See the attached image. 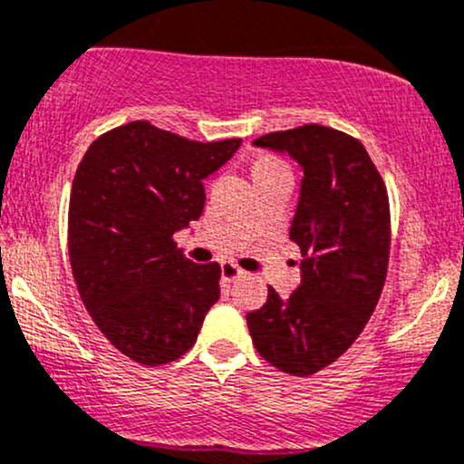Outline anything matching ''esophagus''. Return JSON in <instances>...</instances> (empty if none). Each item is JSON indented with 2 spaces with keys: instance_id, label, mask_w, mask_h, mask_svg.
Segmentation results:
<instances>
[{
  "instance_id": "obj_1",
  "label": "esophagus",
  "mask_w": 464,
  "mask_h": 464,
  "mask_svg": "<svg viewBox=\"0 0 464 464\" xmlns=\"http://www.w3.org/2000/svg\"><path fill=\"white\" fill-rule=\"evenodd\" d=\"M243 276H246V272H243L238 265H234V263H223L221 265V278L226 280V283H232V280L243 278Z\"/></svg>"
}]
</instances>
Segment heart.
<instances>
[{
	"instance_id": "heart-1",
	"label": "heart",
	"mask_w": 464,
	"mask_h": 464,
	"mask_svg": "<svg viewBox=\"0 0 464 464\" xmlns=\"http://www.w3.org/2000/svg\"><path fill=\"white\" fill-rule=\"evenodd\" d=\"M278 169H287L278 158H272V155H260V158L254 162L252 166V173H267V170H278Z\"/></svg>"
}]
</instances>
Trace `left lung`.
<instances>
[{"mask_svg":"<svg viewBox=\"0 0 464 464\" xmlns=\"http://www.w3.org/2000/svg\"><path fill=\"white\" fill-rule=\"evenodd\" d=\"M256 147L302 166L289 238L302 254V283L287 300L269 287L247 314L258 355L306 377L342 357L371 320L390 258L388 190L357 138L322 124L260 135Z\"/></svg>","mask_w":464,"mask_h":464,"instance_id":"left-lung-1","label":"left lung"}]
</instances>
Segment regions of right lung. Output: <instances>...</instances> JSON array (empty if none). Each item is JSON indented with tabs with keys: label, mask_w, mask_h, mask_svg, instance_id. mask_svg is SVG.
<instances>
[{
	"label": "right lung",
	"mask_w": 464,
	"mask_h": 464,
	"mask_svg": "<svg viewBox=\"0 0 464 464\" xmlns=\"http://www.w3.org/2000/svg\"><path fill=\"white\" fill-rule=\"evenodd\" d=\"M238 147L135 120L93 140L78 164L67 215L78 294L102 335L142 366L186 355L218 300V263H192L173 234L201 217L204 179Z\"/></svg>",
	"instance_id": "add662e5"
}]
</instances>
